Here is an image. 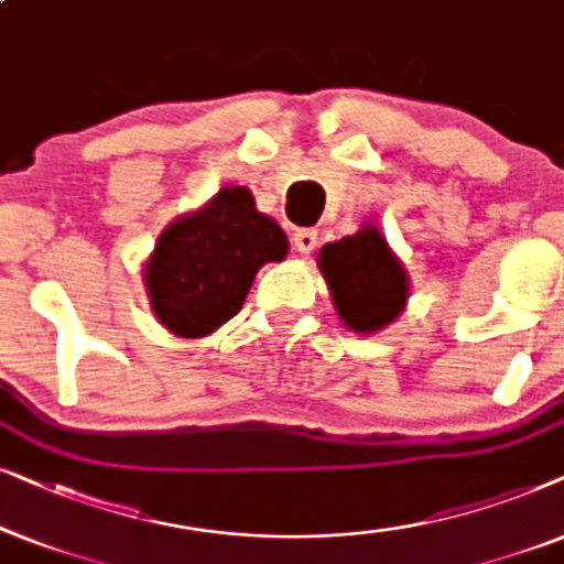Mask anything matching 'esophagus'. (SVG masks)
Listing matches in <instances>:
<instances>
[{
    "label": "esophagus",
    "mask_w": 564,
    "mask_h": 564,
    "mask_svg": "<svg viewBox=\"0 0 564 564\" xmlns=\"http://www.w3.org/2000/svg\"><path fill=\"white\" fill-rule=\"evenodd\" d=\"M294 247H296L299 252L310 254L314 247H317V229H312V227L296 229L294 231Z\"/></svg>",
    "instance_id": "1"
}]
</instances>
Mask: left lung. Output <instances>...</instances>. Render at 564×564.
Wrapping results in <instances>:
<instances>
[{"mask_svg":"<svg viewBox=\"0 0 564 564\" xmlns=\"http://www.w3.org/2000/svg\"><path fill=\"white\" fill-rule=\"evenodd\" d=\"M319 268L337 314L356 333L389 325L408 302V275L389 252L387 239L371 227L322 247Z\"/></svg>","mask_w":564,"mask_h":564,"instance_id":"8db88e82","label":"left lung"}]
</instances>
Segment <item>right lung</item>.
Here are the masks:
<instances>
[{"instance_id":"add662e5","label":"right lung","mask_w":564,"mask_h":564,"mask_svg":"<svg viewBox=\"0 0 564 564\" xmlns=\"http://www.w3.org/2000/svg\"><path fill=\"white\" fill-rule=\"evenodd\" d=\"M286 252V235L254 208L252 193L224 187L156 242L144 273L154 314L180 337L214 333L242 310L260 265Z\"/></svg>"}]
</instances>
